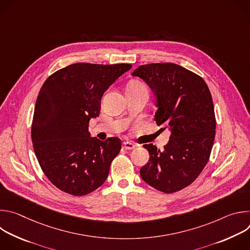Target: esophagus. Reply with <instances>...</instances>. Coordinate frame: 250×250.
Masks as SVG:
<instances>
[{
	"label": "esophagus",
	"mask_w": 250,
	"mask_h": 250,
	"mask_svg": "<svg viewBox=\"0 0 250 250\" xmlns=\"http://www.w3.org/2000/svg\"><path fill=\"white\" fill-rule=\"evenodd\" d=\"M135 147V145L132 144V142H129V141H125L123 142V148L124 149H126V150H131Z\"/></svg>",
	"instance_id": "34e87169"
}]
</instances>
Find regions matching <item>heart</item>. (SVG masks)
<instances>
[{"label":"heart","instance_id":"obj_1","mask_svg":"<svg viewBox=\"0 0 250 250\" xmlns=\"http://www.w3.org/2000/svg\"><path fill=\"white\" fill-rule=\"evenodd\" d=\"M127 89H146V87L142 85L141 83H138V82H133V83H130L127 87Z\"/></svg>","mask_w":250,"mask_h":250}]
</instances>
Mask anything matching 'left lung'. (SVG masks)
<instances>
[{
	"label": "left lung",
	"mask_w": 250,
	"mask_h": 250,
	"mask_svg": "<svg viewBox=\"0 0 250 250\" xmlns=\"http://www.w3.org/2000/svg\"><path fill=\"white\" fill-rule=\"evenodd\" d=\"M131 75L154 92V120L170 131L163 150L152 144L144 146L149 160L140 168V176L158 191H180L203 171L215 140L216 118L208 87L202 77L174 63L141 65Z\"/></svg>",
	"instance_id": "left-lung-1"
}]
</instances>
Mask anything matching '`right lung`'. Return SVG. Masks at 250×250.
<instances>
[{"label": "right lung", "mask_w": 250, "mask_h": 250, "mask_svg": "<svg viewBox=\"0 0 250 250\" xmlns=\"http://www.w3.org/2000/svg\"><path fill=\"white\" fill-rule=\"evenodd\" d=\"M131 64L75 63L50 75L35 103L31 125L34 153L49 181L73 196L104 184L122 144L91 137L89 122L101 111L104 93Z\"/></svg>", "instance_id": "add662e5"}]
</instances>
